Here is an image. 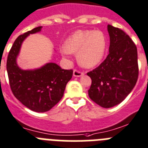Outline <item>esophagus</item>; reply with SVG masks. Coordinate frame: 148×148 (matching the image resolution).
I'll list each match as a JSON object with an SVG mask.
<instances>
[{
	"label": "esophagus",
	"instance_id": "obj_1",
	"mask_svg": "<svg viewBox=\"0 0 148 148\" xmlns=\"http://www.w3.org/2000/svg\"><path fill=\"white\" fill-rule=\"evenodd\" d=\"M84 75V73L80 72L77 70H74V72H73V76L75 77H82V76Z\"/></svg>",
	"mask_w": 148,
	"mask_h": 148
}]
</instances>
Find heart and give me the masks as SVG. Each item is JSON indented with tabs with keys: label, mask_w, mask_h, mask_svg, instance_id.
I'll return each instance as SVG.
<instances>
[{
	"label": "heart",
	"mask_w": 148,
	"mask_h": 148,
	"mask_svg": "<svg viewBox=\"0 0 148 148\" xmlns=\"http://www.w3.org/2000/svg\"><path fill=\"white\" fill-rule=\"evenodd\" d=\"M106 38L101 30H78L65 40L62 54L76 53L77 60L84 68H93L103 60Z\"/></svg>",
	"instance_id": "1"
}]
</instances>
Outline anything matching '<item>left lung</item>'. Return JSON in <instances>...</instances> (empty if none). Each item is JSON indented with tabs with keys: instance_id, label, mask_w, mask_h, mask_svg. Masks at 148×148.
<instances>
[{
	"instance_id": "left-lung-1",
	"label": "left lung",
	"mask_w": 148,
	"mask_h": 148,
	"mask_svg": "<svg viewBox=\"0 0 148 148\" xmlns=\"http://www.w3.org/2000/svg\"><path fill=\"white\" fill-rule=\"evenodd\" d=\"M110 53L92 71L88 96L103 108L119 104L133 89L138 75V53L134 42L119 28L108 24Z\"/></svg>"
}]
</instances>
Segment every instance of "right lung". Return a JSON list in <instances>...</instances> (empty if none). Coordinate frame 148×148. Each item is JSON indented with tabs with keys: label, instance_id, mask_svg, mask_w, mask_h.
I'll list each match as a JSON object with an SVG mask.
<instances>
[{
	"label": "right lung",
	"instance_id": "obj_1",
	"mask_svg": "<svg viewBox=\"0 0 148 148\" xmlns=\"http://www.w3.org/2000/svg\"><path fill=\"white\" fill-rule=\"evenodd\" d=\"M38 27L15 39L9 53L6 70L10 88L14 96L23 105L36 112L49 111L62 99L65 86L71 79L72 70L61 69L54 62H48L38 69L24 70L17 63L18 56L25 38L41 31Z\"/></svg>",
	"mask_w": 148,
	"mask_h": 148
}]
</instances>
